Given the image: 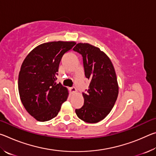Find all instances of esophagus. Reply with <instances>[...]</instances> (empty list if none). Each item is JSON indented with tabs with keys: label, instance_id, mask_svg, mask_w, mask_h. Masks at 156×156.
<instances>
[{
	"label": "esophagus",
	"instance_id": "34e87169",
	"mask_svg": "<svg viewBox=\"0 0 156 156\" xmlns=\"http://www.w3.org/2000/svg\"><path fill=\"white\" fill-rule=\"evenodd\" d=\"M69 90H70V92L72 94H74L76 92V89L74 87H72L69 88Z\"/></svg>",
	"mask_w": 156,
	"mask_h": 156
}]
</instances>
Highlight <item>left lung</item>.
<instances>
[{
  "mask_svg": "<svg viewBox=\"0 0 156 156\" xmlns=\"http://www.w3.org/2000/svg\"><path fill=\"white\" fill-rule=\"evenodd\" d=\"M83 57L85 77L90 80L83 92L84 105L75 110L82 120L96 123L110 113L118 95V84L114 67L106 54L88 43H78L73 49Z\"/></svg>",
  "mask_w": 156,
  "mask_h": 156,
  "instance_id": "1",
  "label": "left lung"
}]
</instances>
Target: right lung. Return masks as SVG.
Returning a JSON list of instances; mask_svg holds the SVG:
<instances>
[{
  "label": "right lung",
  "mask_w": 156,
  "mask_h": 156,
  "mask_svg": "<svg viewBox=\"0 0 156 156\" xmlns=\"http://www.w3.org/2000/svg\"><path fill=\"white\" fill-rule=\"evenodd\" d=\"M75 42H50L40 44L23 61L18 76V91L23 106L40 122L58 115L67 100V89L56 83L60 60Z\"/></svg>",
  "instance_id": "add662e5"
}]
</instances>
